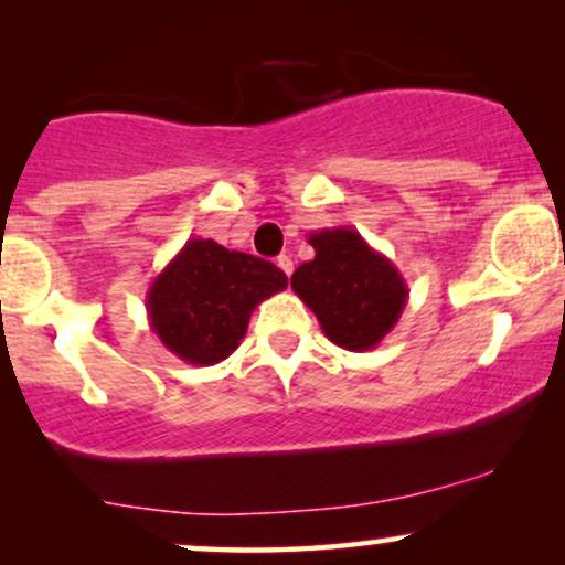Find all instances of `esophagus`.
Returning <instances> with one entry per match:
<instances>
[{"label":"esophagus","instance_id":"1","mask_svg":"<svg viewBox=\"0 0 565 565\" xmlns=\"http://www.w3.org/2000/svg\"><path fill=\"white\" fill-rule=\"evenodd\" d=\"M276 265H278V268H281L287 276H291V270H295V263H291L289 255H278V257H276Z\"/></svg>","mask_w":565,"mask_h":565}]
</instances>
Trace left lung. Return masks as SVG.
Returning a JSON list of instances; mask_svg holds the SVG:
<instances>
[{
    "mask_svg": "<svg viewBox=\"0 0 565 565\" xmlns=\"http://www.w3.org/2000/svg\"><path fill=\"white\" fill-rule=\"evenodd\" d=\"M308 244L316 257L291 274L295 295L334 345L353 353L377 348L408 302L401 270L353 228L316 231Z\"/></svg>",
    "mask_w": 565,
    "mask_h": 565,
    "instance_id": "8db88e82",
    "label": "left lung"
}]
</instances>
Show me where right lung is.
I'll use <instances>...</instances> for the list:
<instances>
[{
  "label": "right lung",
  "mask_w": 565,
  "mask_h": 565,
  "mask_svg": "<svg viewBox=\"0 0 565 565\" xmlns=\"http://www.w3.org/2000/svg\"><path fill=\"white\" fill-rule=\"evenodd\" d=\"M287 284L274 263L212 238H188L148 287V323L180 361L212 366L244 340L252 310Z\"/></svg>",
  "instance_id": "right-lung-1"
}]
</instances>
